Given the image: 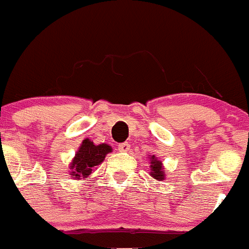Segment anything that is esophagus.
<instances>
[{"mask_svg": "<svg viewBox=\"0 0 249 249\" xmlns=\"http://www.w3.org/2000/svg\"><path fill=\"white\" fill-rule=\"evenodd\" d=\"M118 149L120 150V152H129L130 150V144L127 142H124V143H120L119 147H118Z\"/></svg>", "mask_w": 249, "mask_h": 249, "instance_id": "obj_1", "label": "esophagus"}]
</instances>
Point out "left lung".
<instances>
[{"mask_svg":"<svg viewBox=\"0 0 249 249\" xmlns=\"http://www.w3.org/2000/svg\"><path fill=\"white\" fill-rule=\"evenodd\" d=\"M149 164H150V171L149 175L152 176L154 179L157 180H164L166 177V170H165L164 165L160 160H158V158H155V155H149Z\"/></svg>","mask_w":249,"mask_h":249,"instance_id":"left-lung-1","label":"left lung"}]
</instances>
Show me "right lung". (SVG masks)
<instances>
[{"instance_id": "right-lung-1", "label": "right lung", "mask_w": 249, "mask_h": 249, "mask_svg": "<svg viewBox=\"0 0 249 249\" xmlns=\"http://www.w3.org/2000/svg\"><path fill=\"white\" fill-rule=\"evenodd\" d=\"M110 152L112 147L106 143L95 144L91 140H83L70 164V175L74 179H84L89 177L95 167L102 164L106 155Z\"/></svg>"}]
</instances>
